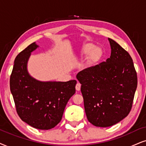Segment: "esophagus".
<instances>
[{"label":"esophagus","instance_id":"1","mask_svg":"<svg viewBox=\"0 0 146 146\" xmlns=\"http://www.w3.org/2000/svg\"><path fill=\"white\" fill-rule=\"evenodd\" d=\"M75 89H76V90H77V91H79L81 89V84L80 83L77 82L76 86H75Z\"/></svg>","mask_w":146,"mask_h":146}]
</instances>
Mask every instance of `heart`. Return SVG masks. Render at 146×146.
<instances>
[{
  "mask_svg": "<svg viewBox=\"0 0 146 146\" xmlns=\"http://www.w3.org/2000/svg\"><path fill=\"white\" fill-rule=\"evenodd\" d=\"M95 48V46L92 44H88L85 45L84 47L82 48V52L84 54H89L90 52L92 51V52L90 54V60L91 61H96L98 58L100 56L101 50L99 48Z\"/></svg>",
  "mask_w": 146,
  "mask_h": 146,
  "instance_id": "1",
  "label": "heart"
}]
</instances>
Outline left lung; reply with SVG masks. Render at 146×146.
<instances>
[{
	"instance_id": "8db88e82",
	"label": "left lung",
	"mask_w": 146,
	"mask_h": 146,
	"mask_svg": "<svg viewBox=\"0 0 146 146\" xmlns=\"http://www.w3.org/2000/svg\"><path fill=\"white\" fill-rule=\"evenodd\" d=\"M111 54L106 61L86 68L77 75L88 121L107 127L127 117L132 108L137 76L131 57L108 38Z\"/></svg>"
}]
</instances>
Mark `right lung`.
Masks as SVG:
<instances>
[{"label": "right lung", "mask_w": 146, "mask_h": 146, "mask_svg": "<svg viewBox=\"0 0 146 146\" xmlns=\"http://www.w3.org/2000/svg\"><path fill=\"white\" fill-rule=\"evenodd\" d=\"M38 47L34 42L16 56L10 89L20 119L38 129L48 130L61 121L68 101L75 93L77 81L42 82L31 77L27 62Z\"/></svg>", "instance_id": "obj_1"}]
</instances>
